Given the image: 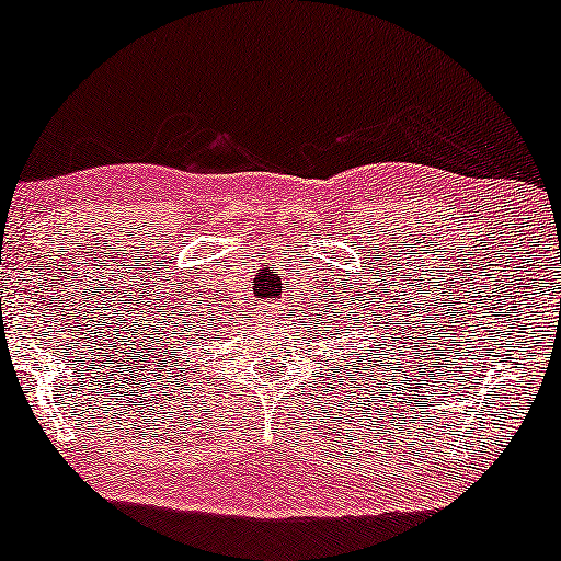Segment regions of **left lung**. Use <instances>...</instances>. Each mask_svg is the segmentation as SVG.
<instances>
[{"label": "left lung", "mask_w": 561, "mask_h": 561, "mask_svg": "<svg viewBox=\"0 0 561 561\" xmlns=\"http://www.w3.org/2000/svg\"><path fill=\"white\" fill-rule=\"evenodd\" d=\"M344 319H350V317H344ZM359 321H363V317H357V319H355V329L347 327V321H344V327H340V334H342V336H336V340H350V334H352V332H357ZM327 332H329V329H327ZM363 332H373V327L363 329ZM373 340H375V336H370V342H373ZM332 347H334V344H332ZM357 350H363V347H357ZM378 350H380V344H370V350L365 347L363 355H357V357H355V363H352V359H347L352 370H359V367H363V365H373V352H378Z\"/></svg>", "instance_id": "obj_1"}]
</instances>
